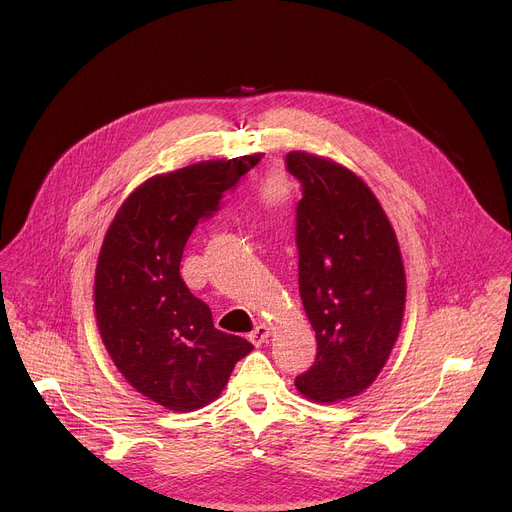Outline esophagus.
Here are the masks:
<instances>
[{
  "label": "esophagus",
  "mask_w": 512,
  "mask_h": 512,
  "mask_svg": "<svg viewBox=\"0 0 512 512\" xmlns=\"http://www.w3.org/2000/svg\"><path fill=\"white\" fill-rule=\"evenodd\" d=\"M269 338V328L265 324H259L253 328V332L249 334V340L255 344V346H261L263 342H267Z\"/></svg>",
  "instance_id": "34e87169"
}]
</instances>
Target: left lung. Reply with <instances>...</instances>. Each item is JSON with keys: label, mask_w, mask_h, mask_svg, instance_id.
Instances as JSON below:
<instances>
[{"label": "left lung", "mask_w": 512, "mask_h": 512, "mask_svg": "<svg viewBox=\"0 0 512 512\" xmlns=\"http://www.w3.org/2000/svg\"><path fill=\"white\" fill-rule=\"evenodd\" d=\"M285 168L302 184L298 283L318 342L296 385L312 401L348 399L377 379L399 336L401 251L379 200L350 170L304 152H289Z\"/></svg>", "instance_id": "left-lung-1"}]
</instances>
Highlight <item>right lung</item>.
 I'll list each match as a JSON object with an SVG mask.
<instances>
[{"instance_id": "add662e5", "label": "right lung", "mask_w": 512, "mask_h": 512, "mask_svg": "<svg viewBox=\"0 0 512 512\" xmlns=\"http://www.w3.org/2000/svg\"><path fill=\"white\" fill-rule=\"evenodd\" d=\"M259 160L202 162L143 182L105 235L95 275L103 344L131 387L172 411L214 401L253 350L214 328L210 308L180 277V261L196 225L221 210L225 192Z\"/></svg>"}]
</instances>
